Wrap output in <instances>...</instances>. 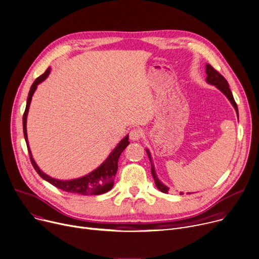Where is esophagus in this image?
I'll list each match as a JSON object with an SVG mask.
<instances>
[{"label":"esophagus","instance_id":"obj_1","mask_svg":"<svg viewBox=\"0 0 259 259\" xmlns=\"http://www.w3.org/2000/svg\"><path fill=\"white\" fill-rule=\"evenodd\" d=\"M143 136V130L140 127H135L130 132V139L132 141H138L140 140Z\"/></svg>","mask_w":259,"mask_h":259}]
</instances>
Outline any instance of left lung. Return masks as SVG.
I'll use <instances>...</instances> for the list:
<instances>
[{
    "instance_id": "8db88e82",
    "label": "left lung",
    "mask_w": 259,
    "mask_h": 259,
    "mask_svg": "<svg viewBox=\"0 0 259 259\" xmlns=\"http://www.w3.org/2000/svg\"><path fill=\"white\" fill-rule=\"evenodd\" d=\"M205 70H206V74H207V76H206V82H207L208 84H210V85L215 86L219 90L222 91V92L225 94V96L229 99L230 103L232 104V106L234 107V109H235V111H236V113H237V115H238L237 106H236V103H235L234 98H233L232 92H231V90L229 89V85H228V83H227V81H226V78H225L220 72L217 71V70H215L211 65H209V64H206ZM146 152H147V155H148V157H149V161H150V163H151V174H152V177H153V180H154V183H155L156 188H157L158 190H160L161 192H163V193H168L169 188L166 187L164 184H162L160 181H158V178H157V176H156V173H155V170H154V166H153L152 160H151V154H150L149 150L146 149ZM181 194H183V193L181 192ZM189 194H190V193H189Z\"/></svg>"
}]
</instances>
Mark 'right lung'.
Masks as SVG:
<instances>
[{
    "instance_id": "add662e5",
    "label": "right lung",
    "mask_w": 259,
    "mask_h": 259,
    "mask_svg": "<svg viewBox=\"0 0 259 259\" xmlns=\"http://www.w3.org/2000/svg\"><path fill=\"white\" fill-rule=\"evenodd\" d=\"M50 72H51V68L49 67L46 70V72L44 74H41L40 76H38L34 81V83L32 84L31 89L29 91L28 99H27L26 110H25V113L23 116L24 136H25V140H26L27 147L29 150L31 163H32L34 169L36 170V172L40 175L45 181L49 182L56 188L63 190L65 192L81 194V195H101V194L107 193L113 188L114 178H115V175H116V172L118 169L119 156H120L122 151L130 144L128 136H125L122 140L119 142V144L115 147V149L110 153L107 160L98 168H96L95 170H93L92 172L88 173L87 175H85L83 177L75 178V180H71V181L56 180V178H53V177L47 175L45 172H42L40 169H39V167L37 166V164L34 161V158L32 157V153H31V150L29 147V142H28V136H27V116H28L30 104L32 101V96L37 88V85L44 82L45 79L48 77V75L50 74Z\"/></svg>"
}]
</instances>
